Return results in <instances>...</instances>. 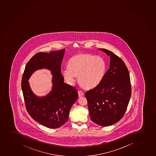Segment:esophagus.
<instances>
[{"label":"esophagus","mask_w":156,"mask_h":156,"mask_svg":"<svg viewBox=\"0 0 156 156\" xmlns=\"http://www.w3.org/2000/svg\"><path fill=\"white\" fill-rule=\"evenodd\" d=\"M78 95H79V97H82L84 95V93L83 92H82L81 90H79L78 92Z\"/></svg>","instance_id":"esophagus-1"}]
</instances>
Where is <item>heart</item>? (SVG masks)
Here are the masks:
<instances>
[{
  "instance_id": "obj_1",
  "label": "heart",
  "mask_w": 156,
  "mask_h": 156,
  "mask_svg": "<svg viewBox=\"0 0 156 156\" xmlns=\"http://www.w3.org/2000/svg\"><path fill=\"white\" fill-rule=\"evenodd\" d=\"M107 64L104 58L90 54H79L70 58L69 66L64 68L62 74L70 85L75 83L77 76L81 86L92 89L101 84L106 75Z\"/></svg>"
}]
</instances>
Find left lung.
<instances>
[{
    "mask_svg": "<svg viewBox=\"0 0 156 156\" xmlns=\"http://www.w3.org/2000/svg\"><path fill=\"white\" fill-rule=\"evenodd\" d=\"M110 58V67L101 84L86 94L91 120L99 126H110L123 117L131 95L129 72L113 52L99 48Z\"/></svg>",
    "mask_w": 156,
    "mask_h": 156,
    "instance_id": "8db88e82",
    "label": "left lung"
}]
</instances>
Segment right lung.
I'll list each match as a JSON object with an SVG mask.
<instances>
[{"instance_id":"obj_1","label":"right lung","mask_w":156,"mask_h":156,"mask_svg":"<svg viewBox=\"0 0 156 156\" xmlns=\"http://www.w3.org/2000/svg\"><path fill=\"white\" fill-rule=\"evenodd\" d=\"M66 49L49 53L39 52L27 63L22 77V88L27 112L34 121L49 128H57L69 119L71 107L78 97L75 87L64 82L61 67ZM50 70L52 74V89L43 97L36 96L28 80L36 70Z\"/></svg>"}]
</instances>
